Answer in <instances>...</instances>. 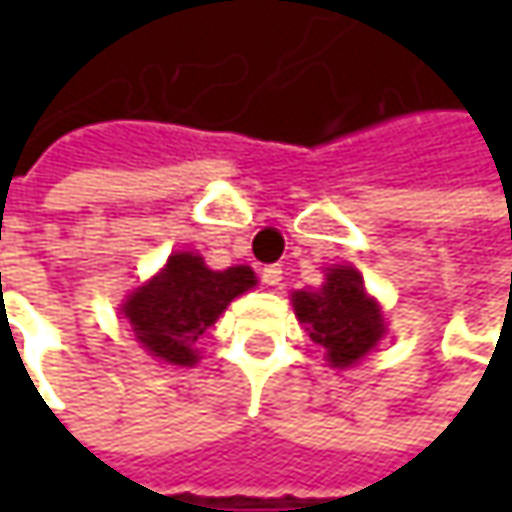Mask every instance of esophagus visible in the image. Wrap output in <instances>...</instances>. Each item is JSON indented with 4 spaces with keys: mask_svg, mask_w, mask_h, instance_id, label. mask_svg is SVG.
<instances>
[{
    "mask_svg": "<svg viewBox=\"0 0 512 512\" xmlns=\"http://www.w3.org/2000/svg\"><path fill=\"white\" fill-rule=\"evenodd\" d=\"M282 273H285V270H282V265L262 267V282H265V285H270V287H279V285H282V279H285Z\"/></svg>",
    "mask_w": 512,
    "mask_h": 512,
    "instance_id": "esophagus-1",
    "label": "esophagus"
}]
</instances>
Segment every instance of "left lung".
<instances>
[{
	"label": "left lung",
	"instance_id": "8db88e82",
	"mask_svg": "<svg viewBox=\"0 0 512 512\" xmlns=\"http://www.w3.org/2000/svg\"><path fill=\"white\" fill-rule=\"evenodd\" d=\"M293 307L310 339L325 347L333 367L356 364L384 333L382 310L364 293L362 276L353 267H330L322 290H299Z\"/></svg>",
	"mask_w": 512,
	"mask_h": 512
}]
</instances>
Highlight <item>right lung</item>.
I'll use <instances>...</instances> for the list:
<instances>
[{"label":"right lung","mask_w":512,"mask_h":512,"mask_svg":"<svg viewBox=\"0 0 512 512\" xmlns=\"http://www.w3.org/2000/svg\"><path fill=\"white\" fill-rule=\"evenodd\" d=\"M256 285L250 267L210 270L202 256L176 253L165 270L139 287L125 305V319L150 356L168 364H193V344L239 293Z\"/></svg>","instance_id":"add662e5"}]
</instances>
